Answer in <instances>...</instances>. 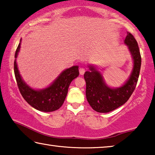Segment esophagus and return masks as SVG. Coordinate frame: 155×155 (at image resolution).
I'll return each instance as SVG.
<instances>
[{"mask_svg": "<svg viewBox=\"0 0 155 155\" xmlns=\"http://www.w3.org/2000/svg\"><path fill=\"white\" fill-rule=\"evenodd\" d=\"M85 68H79V73H80V74H81V75L84 74V73H85Z\"/></svg>", "mask_w": 155, "mask_h": 155, "instance_id": "obj_1", "label": "esophagus"}]
</instances>
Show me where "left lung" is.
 Masks as SVG:
<instances>
[{
    "label": "left lung",
    "mask_w": 155,
    "mask_h": 155,
    "mask_svg": "<svg viewBox=\"0 0 155 155\" xmlns=\"http://www.w3.org/2000/svg\"><path fill=\"white\" fill-rule=\"evenodd\" d=\"M133 59V68L124 85L117 88L109 87L104 83L102 74L92 65L85 72L86 98L94 110L99 113H108L124 104L132 95L140 75L141 58L137 41L132 34L127 33L124 40Z\"/></svg>",
    "instance_id": "left-lung-1"
}]
</instances>
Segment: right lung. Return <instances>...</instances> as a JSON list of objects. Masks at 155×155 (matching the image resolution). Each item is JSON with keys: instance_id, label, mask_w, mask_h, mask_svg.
I'll use <instances>...</instances> for the list:
<instances>
[{"instance_id": "1", "label": "right lung", "mask_w": 155, "mask_h": 155, "mask_svg": "<svg viewBox=\"0 0 155 155\" xmlns=\"http://www.w3.org/2000/svg\"><path fill=\"white\" fill-rule=\"evenodd\" d=\"M20 42L15 51V59L20 51ZM14 74L20 92L25 101L37 110L51 112L56 111L62 106L67 96L70 83L78 77L79 72L77 65L68 68L60 74L51 85L40 90L30 87L22 80L18 69L16 59L14 61Z\"/></svg>"}]
</instances>
